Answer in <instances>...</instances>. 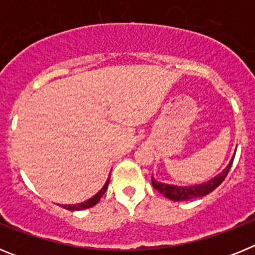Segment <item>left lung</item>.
Wrapping results in <instances>:
<instances>
[{"label": "left lung", "instance_id": "obj_1", "mask_svg": "<svg viewBox=\"0 0 255 255\" xmlns=\"http://www.w3.org/2000/svg\"><path fill=\"white\" fill-rule=\"evenodd\" d=\"M234 157L231 158V161L229 162V164L226 166L222 172H220L218 175H216L213 179L208 180L206 182H202V184H195V185L190 186H177V185H170V184H164V182L155 181L154 177H152V185L153 188L157 189V190L163 194L164 197L168 198L170 200L173 202H184V200H191L195 199V198H202L208 195L209 193L215 190L217 186L221 185V182L224 181L225 177L227 176L230 168H231V164H233Z\"/></svg>", "mask_w": 255, "mask_h": 255}]
</instances>
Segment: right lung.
Returning a JSON list of instances; mask_svg holds the SVG:
<instances>
[{"label": "right lung", "instance_id": "obj_1", "mask_svg": "<svg viewBox=\"0 0 255 255\" xmlns=\"http://www.w3.org/2000/svg\"><path fill=\"white\" fill-rule=\"evenodd\" d=\"M108 182H110V177L107 179V181L105 182V185L102 186V189H101L98 193H97L94 197H92L91 199L85 200L84 203H80V204H76V206H64V208L69 209V211H82V209H87V208H91V207L96 206L98 202L101 200V198L103 197V194L106 193V190H107V186H108Z\"/></svg>", "mask_w": 255, "mask_h": 255}]
</instances>
